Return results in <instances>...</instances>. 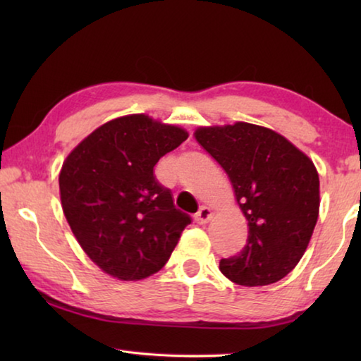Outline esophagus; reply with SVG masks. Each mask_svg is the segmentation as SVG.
I'll return each mask as SVG.
<instances>
[{"mask_svg": "<svg viewBox=\"0 0 361 361\" xmlns=\"http://www.w3.org/2000/svg\"><path fill=\"white\" fill-rule=\"evenodd\" d=\"M212 216H213V212L209 209V207L204 205V207H200V210L197 213H195L194 221L197 224H205V223L210 221Z\"/></svg>", "mask_w": 361, "mask_h": 361, "instance_id": "esophagus-1", "label": "esophagus"}]
</instances>
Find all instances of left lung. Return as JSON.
Listing matches in <instances>:
<instances>
[{
	"label": "left lung",
	"instance_id": "8db88e82",
	"mask_svg": "<svg viewBox=\"0 0 361 361\" xmlns=\"http://www.w3.org/2000/svg\"><path fill=\"white\" fill-rule=\"evenodd\" d=\"M194 137L224 169L248 221L247 245L219 261L231 282L276 283L302 258L319 218L320 181L314 162L266 127H199Z\"/></svg>",
	"mask_w": 361,
	"mask_h": 361
}]
</instances>
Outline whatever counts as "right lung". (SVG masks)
Masks as SVG:
<instances>
[{
  "instance_id": "1",
  "label": "right lung",
  "mask_w": 361,
  "mask_h": 361,
  "mask_svg": "<svg viewBox=\"0 0 361 361\" xmlns=\"http://www.w3.org/2000/svg\"><path fill=\"white\" fill-rule=\"evenodd\" d=\"M188 132L146 114L100 126L65 159L59 175L66 221L108 276L142 280L166 266L191 216L154 176L159 159Z\"/></svg>"
}]
</instances>
